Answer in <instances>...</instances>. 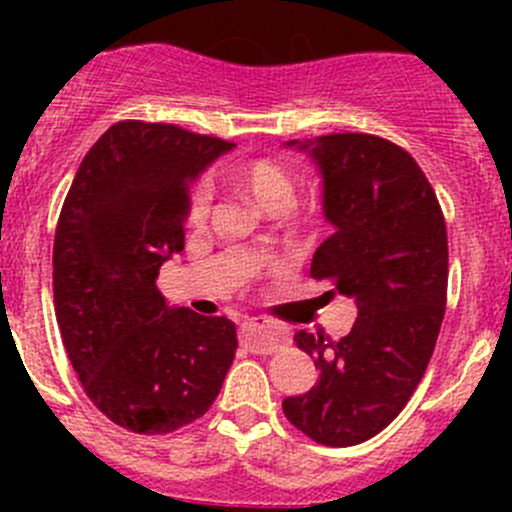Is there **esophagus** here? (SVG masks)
<instances>
[{"mask_svg": "<svg viewBox=\"0 0 512 512\" xmlns=\"http://www.w3.org/2000/svg\"><path fill=\"white\" fill-rule=\"evenodd\" d=\"M240 339L255 354H272L277 347H282L287 342L285 332L277 324H272L270 319L262 317H252L247 322H242Z\"/></svg>", "mask_w": 512, "mask_h": 512, "instance_id": "1", "label": "esophagus"}]
</instances>
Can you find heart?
Instances as JSON below:
<instances>
[{
	"mask_svg": "<svg viewBox=\"0 0 512 512\" xmlns=\"http://www.w3.org/2000/svg\"><path fill=\"white\" fill-rule=\"evenodd\" d=\"M232 175H235L237 183L242 188L250 190L257 200H260L265 208H285V205L292 200V175L282 168L277 160L272 158H252L242 160L232 168ZM210 200H213V190H210L208 183H198L190 193V220H203L210 210Z\"/></svg>",
	"mask_w": 512,
	"mask_h": 512,
	"instance_id": "obj_1",
	"label": "heart"
}]
</instances>
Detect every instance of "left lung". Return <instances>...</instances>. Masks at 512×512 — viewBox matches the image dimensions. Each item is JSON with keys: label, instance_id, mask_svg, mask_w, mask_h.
I'll return each mask as SVG.
<instances>
[{"label": "left lung", "instance_id": "8db88e82", "mask_svg": "<svg viewBox=\"0 0 512 512\" xmlns=\"http://www.w3.org/2000/svg\"><path fill=\"white\" fill-rule=\"evenodd\" d=\"M299 148L322 170L324 215L334 225L309 275L354 297L359 312L339 342L294 334L319 384L282 401V411L322 446H356L401 414L436 349L448 294L446 220L426 173L386 138L332 133Z\"/></svg>", "mask_w": 512, "mask_h": 512}]
</instances>
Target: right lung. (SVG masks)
I'll return each instance as SVG.
<instances>
[{
  "label": "right lung",
  "mask_w": 512,
  "mask_h": 512,
  "mask_svg": "<svg viewBox=\"0 0 512 512\" xmlns=\"http://www.w3.org/2000/svg\"><path fill=\"white\" fill-rule=\"evenodd\" d=\"M232 143L175 123L118 121L81 160L54 235V309L91 404L163 436L218 399L235 324L170 309L156 280L183 250L190 185Z\"/></svg>",
  "instance_id": "obj_1"
}]
</instances>
